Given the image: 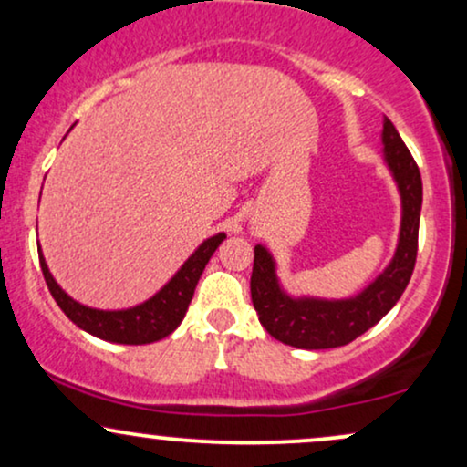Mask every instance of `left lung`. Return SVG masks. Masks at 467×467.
<instances>
[{
  "instance_id": "obj_1",
  "label": "left lung",
  "mask_w": 467,
  "mask_h": 467,
  "mask_svg": "<svg viewBox=\"0 0 467 467\" xmlns=\"http://www.w3.org/2000/svg\"><path fill=\"white\" fill-rule=\"evenodd\" d=\"M384 160L401 195L400 244L393 261L367 289L345 301L292 298L283 292L276 265L264 245H254L250 276L252 305L261 325L276 340L298 349H334L349 345L390 312L409 285L417 261V234L421 213V175L404 140L389 118L382 130Z\"/></svg>"
}]
</instances>
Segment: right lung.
<instances>
[{"instance_id":"obj_1","label":"right lung","mask_w":467,"mask_h":467,"mask_svg":"<svg viewBox=\"0 0 467 467\" xmlns=\"http://www.w3.org/2000/svg\"><path fill=\"white\" fill-rule=\"evenodd\" d=\"M223 239H226V234L219 233L215 237L203 241L200 248L186 259V264L180 267L178 275L171 278L155 296L136 305V307L118 309V312L85 307V305L69 298L58 287L55 278H52L44 254H41V248L39 264L52 298H55L58 307L63 309V314L74 325L107 342H118V345H149V342L162 340V337L178 329V325L186 316V309H189L192 301V294H195L197 281H200L203 267L211 261L213 252L219 248V244Z\"/></svg>"}]
</instances>
